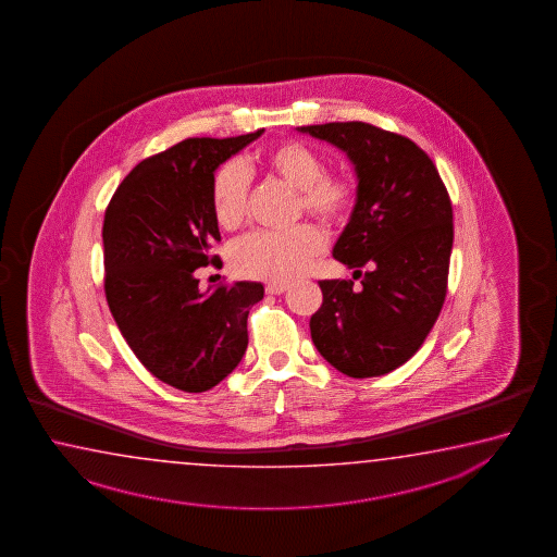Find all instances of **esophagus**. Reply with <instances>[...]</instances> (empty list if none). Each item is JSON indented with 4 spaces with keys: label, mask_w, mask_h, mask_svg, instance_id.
<instances>
[{
    "label": "esophagus",
    "mask_w": 557,
    "mask_h": 557,
    "mask_svg": "<svg viewBox=\"0 0 557 557\" xmlns=\"http://www.w3.org/2000/svg\"><path fill=\"white\" fill-rule=\"evenodd\" d=\"M267 294H283L288 290V284H281V283H271L267 284Z\"/></svg>",
    "instance_id": "34e87169"
}]
</instances>
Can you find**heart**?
<instances>
[{
  "instance_id": "b5f03b06",
  "label": "heart",
  "mask_w": 557,
  "mask_h": 557,
  "mask_svg": "<svg viewBox=\"0 0 557 557\" xmlns=\"http://www.w3.org/2000/svg\"><path fill=\"white\" fill-rule=\"evenodd\" d=\"M267 174L298 190L306 213L322 222H344L354 206V190L344 178L325 174L324 159L298 141L274 145L261 157ZM213 213L223 230H237L247 218L249 176L239 162L223 164L213 181ZM324 249V237L312 225L286 232H259L233 247L232 263L249 278L290 283Z\"/></svg>"
}]
</instances>
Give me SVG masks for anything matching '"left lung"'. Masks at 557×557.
Masks as SVG:
<instances>
[{"instance_id":"1","label":"left lung","mask_w":557,"mask_h":557,"mask_svg":"<svg viewBox=\"0 0 557 557\" xmlns=\"http://www.w3.org/2000/svg\"><path fill=\"white\" fill-rule=\"evenodd\" d=\"M296 132L345 152L357 181L332 255L355 269L361 286L320 281L324 302L310 318L312 342L347 376L391 373L424 344L444 306L454 247L449 196L432 159L403 135L363 122Z\"/></svg>"}]
</instances>
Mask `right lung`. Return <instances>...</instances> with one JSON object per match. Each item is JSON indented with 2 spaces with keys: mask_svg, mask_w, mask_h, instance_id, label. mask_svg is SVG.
Masks as SVG:
<instances>
[{
  "mask_svg": "<svg viewBox=\"0 0 557 557\" xmlns=\"http://www.w3.org/2000/svg\"><path fill=\"white\" fill-rule=\"evenodd\" d=\"M264 129L230 139H186L145 159L113 194L101 239L106 298L133 354L184 393L222 383L247 349V315L261 283L200 290L194 271L215 263L218 166Z\"/></svg>",
  "mask_w": 557,
  "mask_h": 557,
  "instance_id": "1",
  "label": "right lung"
}]
</instances>
